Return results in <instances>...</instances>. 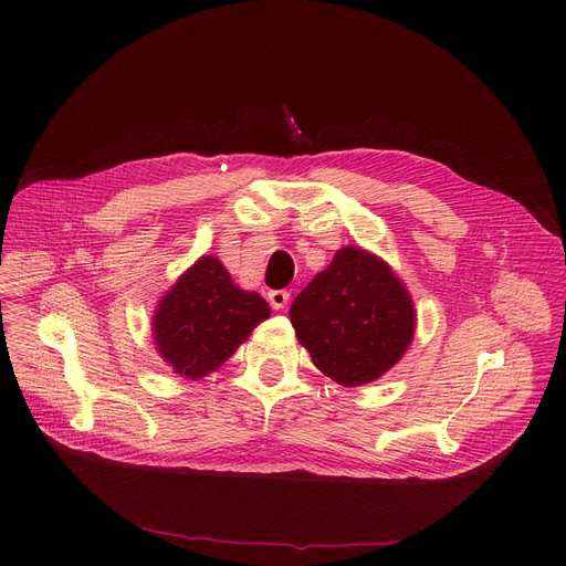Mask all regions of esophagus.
Listing matches in <instances>:
<instances>
[{"mask_svg":"<svg viewBox=\"0 0 566 566\" xmlns=\"http://www.w3.org/2000/svg\"><path fill=\"white\" fill-rule=\"evenodd\" d=\"M289 298H291V293L286 289H277V291L268 293V301H271L273 310H284L289 305Z\"/></svg>","mask_w":566,"mask_h":566,"instance_id":"34e87169","label":"esophagus"}]
</instances>
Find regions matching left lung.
<instances>
[{
	"label": "left lung",
	"instance_id": "8db88e82",
	"mask_svg": "<svg viewBox=\"0 0 566 566\" xmlns=\"http://www.w3.org/2000/svg\"><path fill=\"white\" fill-rule=\"evenodd\" d=\"M312 363L355 388L399 363L415 333L410 295L378 256L344 248L291 305Z\"/></svg>",
	"mask_w": 566,
	"mask_h": 566
}]
</instances>
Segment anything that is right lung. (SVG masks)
<instances>
[{
    "instance_id": "obj_1",
    "label": "right lung",
    "mask_w": 566,
    "mask_h": 566,
    "mask_svg": "<svg viewBox=\"0 0 566 566\" xmlns=\"http://www.w3.org/2000/svg\"><path fill=\"white\" fill-rule=\"evenodd\" d=\"M268 316L259 293L238 289L218 259L201 256L158 305L156 346L176 374L199 378L229 360Z\"/></svg>"
}]
</instances>
